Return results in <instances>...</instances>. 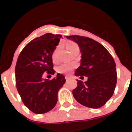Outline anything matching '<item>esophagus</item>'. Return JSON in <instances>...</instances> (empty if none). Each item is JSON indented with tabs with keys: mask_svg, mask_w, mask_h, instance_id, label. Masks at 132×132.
Listing matches in <instances>:
<instances>
[{
	"mask_svg": "<svg viewBox=\"0 0 132 132\" xmlns=\"http://www.w3.org/2000/svg\"><path fill=\"white\" fill-rule=\"evenodd\" d=\"M64 78H65V79H66V81H68V80L69 79V77H68V76H65Z\"/></svg>",
	"mask_w": 132,
	"mask_h": 132,
	"instance_id": "1",
	"label": "esophagus"
}]
</instances>
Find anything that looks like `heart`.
Instances as JSON below:
<instances>
[{
  "label": "heart",
  "instance_id": "heart-1",
  "mask_svg": "<svg viewBox=\"0 0 132 132\" xmlns=\"http://www.w3.org/2000/svg\"><path fill=\"white\" fill-rule=\"evenodd\" d=\"M66 47L68 50L71 52L75 48L78 47V45L73 42H68L66 43ZM58 51V47H57L54 50L52 54V60L53 62H56L57 61V52ZM74 68L73 64L70 63H63L57 67V70L60 73H68L71 71Z\"/></svg>",
  "mask_w": 132,
  "mask_h": 132
}]
</instances>
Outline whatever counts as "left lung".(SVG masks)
Masks as SVG:
<instances>
[{"label": "left lung", "instance_id": "8db88e82", "mask_svg": "<svg viewBox=\"0 0 132 132\" xmlns=\"http://www.w3.org/2000/svg\"><path fill=\"white\" fill-rule=\"evenodd\" d=\"M66 37L78 43L82 53L81 66L75 76L88 78L84 82L78 80V86L72 90L74 97L86 107L100 108L116 89L117 75L114 60L105 47L93 39L79 35Z\"/></svg>", "mask_w": 132, "mask_h": 132}]
</instances>
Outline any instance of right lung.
Segmentation results:
<instances>
[{"mask_svg": "<svg viewBox=\"0 0 132 132\" xmlns=\"http://www.w3.org/2000/svg\"><path fill=\"white\" fill-rule=\"evenodd\" d=\"M61 35L46 33L30 42L20 53L16 61V87L23 103L36 114L50 111L57 101V93L66 82L57 74L51 80L43 79L44 72L54 75L52 54Z\"/></svg>", "mask_w": 132, "mask_h": 132, "instance_id": "1", "label": "right lung"}]
</instances>
